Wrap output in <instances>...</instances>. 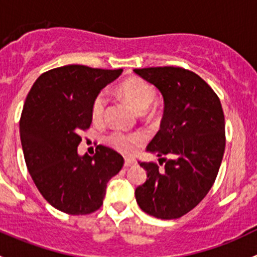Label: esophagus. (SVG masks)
<instances>
[{
	"instance_id": "34e87169",
	"label": "esophagus",
	"mask_w": 257,
	"mask_h": 257,
	"mask_svg": "<svg viewBox=\"0 0 257 257\" xmlns=\"http://www.w3.org/2000/svg\"><path fill=\"white\" fill-rule=\"evenodd\" d=\"M136 164V160L134 159H131V158H125V160H124V167H132V165Z\"/></svg>"
}]
</instances>
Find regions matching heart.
Here are the masks:
<instances>
[{"label": "heart", "instance_id": "b5f03b06", "mask_svg": "<svg viewBox=\"0 0 257 257\" xmlns=\"http://www.w3.org/2000/svg\"><path fill=\"white\" fill-rule=\"evenodd\" d=\"M118 93L121 98L131 103L134 109L138 110L139 113L145 112L155 99V90L153 85L141 78L124 80L118 87ZM105 107H107V99L104 94H98L93 100L92 108H90V116H92L93 123H102L104 119ZM108 142L115 149L131 154L136 152L138 145L143 142V136L139 133L124 134L116 132V133L110 134Z\"/></svg>", "mask_w": 257, "mask_h": 257}]
</instances>
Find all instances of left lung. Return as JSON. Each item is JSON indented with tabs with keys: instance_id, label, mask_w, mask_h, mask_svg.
I'll return each mask as SVG.
<instances>
[{
	"instance_id": "1",
	"label": "left lung",
	"mask_w": 257,
	"mask_h": 257,
	"mask_svg": "<svg viewBox=\"0 0 257 257\" xmlns=\"http://www.w3.org/2000/svg\"><path fill=\"white\" fill-rule=\"evenodd\" d=\"M134 73L164 98L160 129L147 150L173 159L139 162L148 179L136 189L138 205L163 220L188 214L211 189L225 150V118L216 93L194 72L180 67H150Z\"/></svg>"
}]
</instances>
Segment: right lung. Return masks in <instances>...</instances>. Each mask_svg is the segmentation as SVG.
<instances>
[{
	"label": "right lung",
	"mask_w": 257,
	"mask_h": 257,
	"mask_svg": "<svg viewBox=\"0 0 257 257\" xmlns=\"http://www.w3.org/2000/svg\"><path fill=\"white\" fill-rule=\"evenodd\" d=\"M123 69L71 64L45 72L33 83L20 119L26 165L36 186L53 208L87 215L102 206L107 183L120 172L119 153L98 145L78 155L80 132L90 126L94 98Z\"/></svg>",
	"instance_id": "obj_1"
}]
</instances>
